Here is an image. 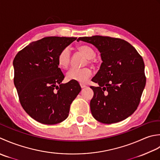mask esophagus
Masks as SVG:
<instances>
[{"mask_svg":"<svg viewBox=\"0 0 160 160\" xmlns=\"http://www.w3.org/2000/svg\"><path fill=\"white\" fill-rule=\"evenodd\" d=\"M80 86H81V88H86V85H85V84H83V83H80Z\"/></svg>","mask_w":160,"mask_h":160,"instance_id":"esophagus-1","label":"esophagus"}]
</instances>
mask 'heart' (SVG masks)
I'll list each match as a JSON object with an SVG mask.
<instances>
[{
	"mask_svg": "<svg viewBox=\"0 0 160 160\" xmlns=\"http://www.w3.org/2000/svg\"><path fill=\"white\" fill-rule=\"evenodd\" d=\"M77 50L82 53L85 57L88 58L90 62V58L95 56V52L88 45H83L77 48ZM70 51L68 48H65L62 50L58 56V63L62 68H67L70 64ZM92 75V71L88 68H71L66 73V79L68 81H76L79 82H86L87 79Z\"/></svg>",
	"mask_w": 160,
	"mask_h": 160,
	"instance_id": "b5f03b06",
	"label": "heart"
}]
</instances>
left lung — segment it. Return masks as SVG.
<instances>
[{"label": "left lung", "mask_w": 160, "mask_h": 160, "mask_svg": "<svg viewBox=\"0 0 160 160\" xmlns=\"http://www.w3.org/2000/svg\"><path fill=\"white\" fill-rule=\"evenodd\" d=\"M94 45L102 63L90 86V110L97 121L110 124L128 118L138 108L146 86L144 63L136 49L123 39L102 36L79 37Z\"/></svg>", "instance_id": "left-lung-1"}]
</instances>
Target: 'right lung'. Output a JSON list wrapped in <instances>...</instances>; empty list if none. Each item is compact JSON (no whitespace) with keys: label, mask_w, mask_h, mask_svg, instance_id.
I'll return each instance as SVG.
<instances>
[{"label":"right lung","mask_w":160,"mask_h":160,"mask_svg":"<svg viewBox=\"0 0 160 160\" xmlns=\"http://www.w3.org/2000/svg\"><path fill=\"white\" fill-rule=\"evenodd\" d=\"M74 37H48L32 42L13 61L14 86L25 111L36 121L52 125L64 121L81 90L79 83H62L58 56Z\"/></svg>","instance_id":"add662e5"}]
</instances>
